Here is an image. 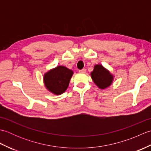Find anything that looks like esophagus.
I'll return each mask as SVG.
<instances>
[{"instance_id": "34e87169", "label": "esophagus", "mask_w": 151, "mask_h": 151, "mask_svg": "<svg viewBox=\"0 0 151 151\" xmlns=\"http://www.w3.org/2000/svg\"><path fill=\"white\" fill-rule=\"evenodd\" d=\"M86 69H82V70H79V73H86Z\"/></svg>"}]
</instances>
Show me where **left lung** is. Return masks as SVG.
Instances as JSON below:
<instances>
[{"mask_svg": "<svg viewBox=\"0 0 151 151\" xmlns=\"http://www.w3.org/2000/svg\"><path fill=\"white\" fill-rule=\"evenodd\" d=\"M90 75L95 84L101 89H106L110 87L114 80V75L101 64L95 65L93 70Z\"/></svg>", "mask_w": 151, "mask_h": 151, "instance_id": "obj_1", "label": "left lung"}]
</instances>
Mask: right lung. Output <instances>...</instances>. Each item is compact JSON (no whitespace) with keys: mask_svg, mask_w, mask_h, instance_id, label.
I'll use <instances>...</instances> for the list:
<instances>
[{"mask_svg":"<svg viewBox=\"0 0 151 151\" xmlns=\"http://www.w3.org/2000/svg\"><path fill=\"white\" fill-rule=\"evenodd\" d=\"M73 73L71 69L62 65L51 69L43 75L45 87L54 95L62 94L68 88Z\"/></svg>","mask_w":151,"mask_h":151,"instance_id":"right-lung-1","label":"right lung"}]
</instances>
